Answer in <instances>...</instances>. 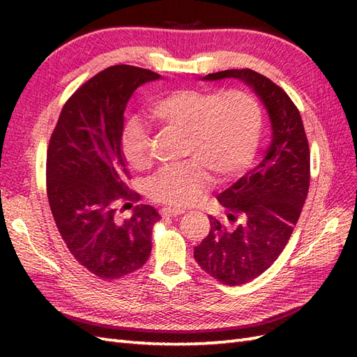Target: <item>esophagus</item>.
I'll return each mask as SVG.
<instances>
[{
    "mask_svg": "<svg viewBox=\"0 0 357 357\" xmlns=\"http://www.w3.org/2000/svg\"><path fill=\"white\" fill-rule=\"evenodd\" d=\"M183 213H184V210H181V208L165 207V208L161 210V215L162 216H172V218H174V216H179V215H183Z\"/></svg>",
    "mask_w": 357,
    "mask_h": 357,
    "instance_id": "34e87169",
    "label": "esophagus"
}]
</instances>
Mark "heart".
Returning a JSON list of instances; mask_svg holds the SVG:
<instances>
[{
  "label": "heart",
  "mask_w": 357,
  "mask_h": 357,
  "mask_svg": "<svg viewBox=\"0 0 357 357\" xmlns=\"http://www.w3.org/2000/svg\"><path fill=\"white\" fill-rule=\"evenodd\" d=\"M150 115L162 127L185 135L184 156L190 161L167 167L150 181V198L183 208L198 202L213 183L230 181L247 169L259 141L262 113L255 98L241 90L218 93L183 89L159 98ZM123 153L133 170L151 164L150 136L139 124L123 135Z\"/></svg>",
  "instance_id": "b5f03b06"
}]
</instances>
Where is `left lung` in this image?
<instances>
[{
  "label": "left lung",
  "instance_id": "8db88e82",
  "mask_svg": "<svg viewBox=\"0 0 357 357\" xmlns=\"http://www.w3.org/2000/svg\"><path fill=\"white\" fill-rule=\"evenodd\" d=\"M234 78L253 89L267 109L271 141L264 158L218 196L230 229L210 218V233L195 259L225 285H242L271 267L301 216L310 185V149L298 107L282 89L252 69L208 73L204 81Z\"/></svg>",
  "mask_w": 357,
  "mask_h": 357
}]
</instances>
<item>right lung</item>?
Returning a JSON list of instances; mask_svg holds the SVG:
<instances>
[{"mask_svg":"<svg viewBox=\"0 0 357 357\" xmlns=\"http://www.w3.org/2000/svg\"><path fill=\"white\" fill-rule=\"evenodd\" d=\"M159 78L135 66L107 67L69 98L50 136L45 176L53 219L75 259L101 279L127 276L151 253V229L161 216L141 204L119 221L115 202L139 198L127 192L126 105L136 89Z\"/></svg>","mask_w":357,"mask_h":357,"instance_id":"right-lung-1","label":"right lung"}]
</instances>
